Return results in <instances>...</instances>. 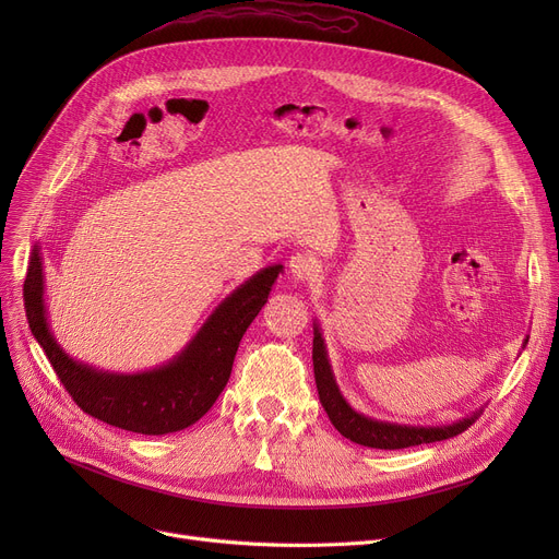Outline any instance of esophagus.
<instances>
[{
    "mask_svg": "<svg viewBox=\"0 0 559 559\" xmlns=\"http://www.w3.org/2000/svg\"><path fill=\"white\" fill-rule=\"evenodd\" d=\"M289 274L297 283H308L312 278H317L319 274V264L312 255L308 253H297L289 258Z\"/></svg>",
    "mask_w": 559,
    "mask_h": 559,
    "instance_id": "34e87169",
    "label": "esophagus"
}]
</instances>
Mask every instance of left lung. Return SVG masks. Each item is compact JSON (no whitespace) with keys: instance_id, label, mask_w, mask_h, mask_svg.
I'll use <instances>...</instances> for the list:
<instances>
[{"instance_id":"8db88e82","label":"left lung","mask_w":559,"mask_h":559,"mask_svg":"<svg viewBox=\"0 0 559 559\" xmlns=\"http://www.w3.org/2000/svg\"><path fill=\"white\" fill-rule=\"evenodd\" d=\"M312 326H314L312 365H314V383H317L319 401H321V405H324L331 424L340 430V435L350 439V442H356L360 447H369V449H385V451L442 442V439L464 432L483 415V407H480V409H476V413L466 415L447 426L444 424L442 426H407V424L371 419L362 413H356V409L346 403V399L342 396V392L337 388V380H335V373H333L331 360H329L326 342H324V335H321V329L317 321ZM525 344H527V340L523 342V346Z\"/></svg>"}]
</instances>
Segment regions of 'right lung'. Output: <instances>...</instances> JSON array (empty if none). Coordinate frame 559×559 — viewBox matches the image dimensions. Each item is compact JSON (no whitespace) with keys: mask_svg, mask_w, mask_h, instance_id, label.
<instances>
[{"mask_svg":"<svg viewBox=\"0 0 559 559\" xmlns=\"http://www.w3.org/2000/svg\"><path fill=\"white\" fill-rule=\"evenodd\" d=\"M283 264L255 272L213 310L197 335L169 362L117 373L70 358L56 342L45 306V272L34 247L24 281L28 329L43 346L56 376L91 417L140 435H167L199 421L226 388L235 354L251 321L267 304Z\"/></svg>","mask_w":559,"mask_h":559,"instance_id":"1","label":"right lung"}]
</instances>
